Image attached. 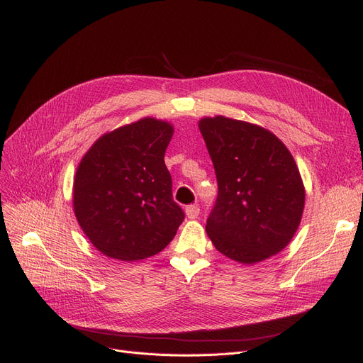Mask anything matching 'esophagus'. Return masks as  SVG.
Returning a JSON list of instances; mask_svg holds the SVG:
<instances>
[{"instance_id":"obj_1","label":"esophagus","mask_w":363,"mask_h":363,"mask_svg":"<svg viewBox=\"0 0 363 363\" xmlns=\"http://www.w3.org/2000/svg\"><path fill=\"white\" fill-rule=\"evenodd\" d=\"M185 215L188 219H196L200 215V208L196 204H189L185 207Z\"/></svg>"}]
</instances>
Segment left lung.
<instances>
[{
    "instance_id": "1",
    "label": "left lung",
    "mask_w": 363,
    "mask_h": 363,
    "mask_svg": "<svg viewBox=\"0 0 363 363\" xmlns=\"http://www.w3.org/2000/svg\"><path fill=\"white\" fill-rule=\"evenodd\" d=\"M218 179L206 233L223 256L255 264L282 252L300 225L306 189L290 150L260 125L201 118Z\"/></svg>"
}]
</instances>
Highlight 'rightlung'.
I'll return each mask as SVG.
<instances>
[{
	"mask_svg": "<svg viewBox=\"0 0 363 363\" xmlns=\"http://www.w3.org/2000/svg\"><path fill=\"white\" fill-rule=\"evenodd\" d=\"M172 135L170 122L141 118L103 133L81 159L73 179V212L89 242L108 259L155 256L182 223L164 164Z\"/></svg>",
	"mask_w": 363,
	"mask_h": 363,
	"instance_id": "obj_1",
	"label": "right lung"
}]
</instances>
